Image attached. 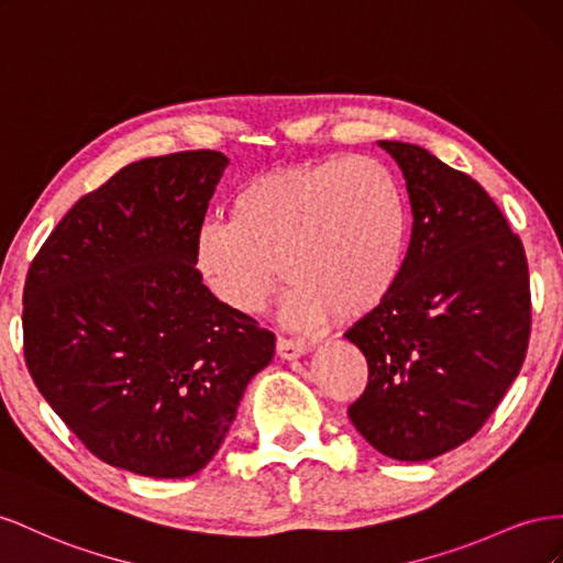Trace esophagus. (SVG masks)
I'll list each match as a JSON object with an SVG mask.
<instances>
[{
    "label": "esophagus",
    "instance_id": "1",
    "mask_svg": "<svg viewBox=\"0 0 563 563\" xmlns=\"http://www.w3.org/2000/svg\"><path fill=\"white\" fill-rule=\"evenodd\" d=\"M307 351H309L307 344L295 342V340H285V336H280L278 344H276V353H278V358H283V361H297Z\"/></svg>",
    "mask_w": 563,
    "mask_h": 563
}]
</instances>
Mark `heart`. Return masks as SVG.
I'll return each instance as SVG.
<instances>
[{
  "instance_id": "obj_1",
  "label": "heart",
  "mask_w": 563,
  "mask_h": 563,
  "mask_svg": "<svg viewBox=\"0 0 563 563\" xmlns=\"http://www.w3.org/2000/svg\"><path fill=\"white\" fill-rule=\"evenodd\" d=\"M235 221L207 219L192 262L212 297L260 313L292 280L280 320L313 330L361 318L387 299L406 264L410 217L394 174L371 157H330L256 174L233 200Z\"/></svg>"
}]
</instances>
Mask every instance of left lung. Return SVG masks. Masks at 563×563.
<instances>
[{
    "label": "left lung",
    "instance_id": "left-lung-1",
    "mask_svg": "<svg viewBox=\"0 0 563 563\" xmlns=\"http://www.w3.org/2000/svg\"><path fill=\"white\" fill-rule=\"evenodd\" d=\"M377 143L404 172L412 235L394 292L344 332L371 371L349 420L382 455L424 462L472 439L517 379L531 280L519 235L472 176Z\"/></svg>",
    "mask_w": 563,
    "mask_h": 563
}]
</instances>
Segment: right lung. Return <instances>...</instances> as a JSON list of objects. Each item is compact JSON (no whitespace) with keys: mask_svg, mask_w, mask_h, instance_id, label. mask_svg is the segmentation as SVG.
<instances>
[{"mask_svg":"<svg viewBox=\"0 0 563 563\" xmlns=\"http://www.w3.org/2000/svg\"><path fill=\"white\" fill-rule=\"evenodd\" d=\"M229 157H146L79 198L30 264L25 363L89 453L151 478L214 457L276 336L207 290L192 262Z\"/></svg>","mask_w":563,"mask_h":563,"instance_id":"obj_1","label":"right lung"}]
</instances>
